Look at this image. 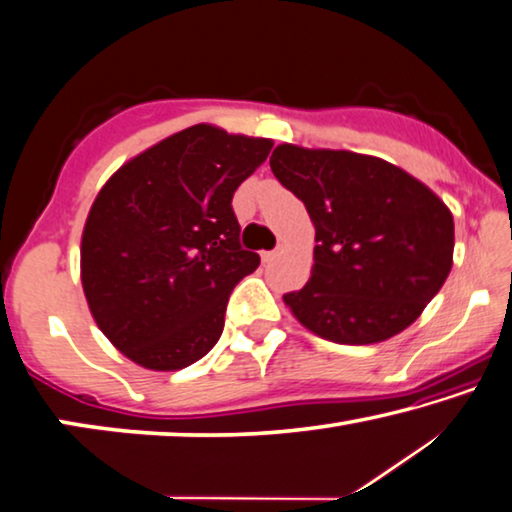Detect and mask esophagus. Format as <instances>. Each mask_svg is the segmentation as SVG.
Returning <instances> with one entry per match:
<instances>
[{"label":"esophagus","instance_id":"obj_1","mask_svg":"<svg viewBox=\"0 0 512 512\" xmlns=\"http://www.w3.org/2000/svg\"><path fill=\"white\" fill-rule=\"evenodd\" d=\"M278 257V250H266V253H262V262L264 264H269V262H273V259Z\"/></svg>","mask_w":512,"mask_h":512}]
</instances>
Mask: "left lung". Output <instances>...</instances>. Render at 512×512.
Masks as SVG:
<instances>
[{
	"mask_svg": "<svg viewBox=\"0 0 512 512\" xmlns=\"http://www.w3.org/2000/svg\"><path fill=\"white\" fill-rule=\"evenodd\" d=\"M271 170L315 225V266L282 301L338 345H375L414 324L453 266V213L386 160L278 144Z\"/></svg>",
	"mask_w": 512,
	"mask_h": 512,
	"instance_id": "1",
	"label": "left lung"
}]
</instances>
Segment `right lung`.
I'll return each mask as SVG.
<instances>
[{
    "label": "right lung",
    "mask_w": 512,
    "mask_h": 512,
    "mask_svg": "<svg viewBox=\"0 0 512 512\" xmlns=\"http://www.w3.org/2000/svg\"><path fill=\"white\" fill-rule=\"evenodd\" d=\"M271 147L195 124L98 190L82 230V289L98 329L133 363L181 370L218 342L232 289L259 266L239 243L232 197Z\"/></svg>",
    "instance_id": "obj_1"
}]
</instances>
